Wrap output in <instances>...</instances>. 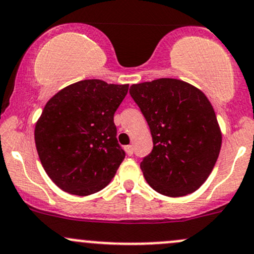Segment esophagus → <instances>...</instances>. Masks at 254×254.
<instances>
[{"label":"esophagus","mask_w":254,"mask_h":254,"mask_svg":"<svg viewBox=\"0 0 254 254\" xmlns=\"http://www.w3.org/2000/svg\"><path fill=\"white\" fill-rule=\"evenodd\" d=\"M124 149H125V152H127V156H132V153H134V147H132L131 145H129V146H125Z\"/></svg>","instance_id":"1"}]
</instances>
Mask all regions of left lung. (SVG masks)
<instances>
[{
  "label": "left lung",
  "mask_w": 254,
  "mask_h": 254,
  "mask_svg": "<svg viewBox=\"0 0 254 254\" xmlns=\"http://www.w3.org/2000/svg\"><path fill=\"white\" fill-rule=\"evenodd\" d=\"M149 130L153 149L141 162L148 185L168 197L198 190L221 147V131L209 100L178 79L162 78L130 86Z\"/></svg>",
  "instance_id": "1"
}]
</instances>
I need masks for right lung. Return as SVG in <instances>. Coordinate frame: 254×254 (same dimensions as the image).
I'll use <instances>...</instances> for the list:
<instances>
[{
	"label": "right lung",
	"mask_w": 254,
	"mask_h": 254,
	"mask_svg": "<svg viewBox=\"0 0 254 254\" xmlns=\"http://www.w3.org/2000/svg\"><path fill=\"white\" fill-rule=\"evenodd\" d=\"M127 90V84L81 80L46 103L35 125V145L45 172L63 191L89 196L114 178L125 158L114 113Z\"/></svg>",
	"instance_id": "add662e5"
}]
</instances>
